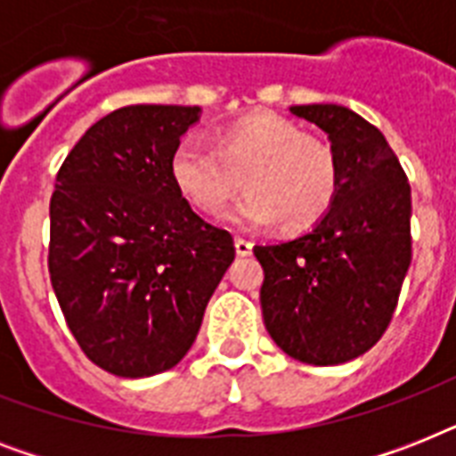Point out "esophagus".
Masks as SVG:
<instances>
[{"label": "esophagus", "mask_w": 456, "mask_h": 456, "mask_svg": "<svg viewBox=\"0 0 456 456\" xmlns=\"http://www.w3.org/2000/svg\"><path fill=\"white\" fill-rule=\"evenodd\" d=\"M234 246H236V256L246 257V256H250V253H253V243L246 241V239H241V236H236Z\"/></svg>", "instance_id": "34e87169"}]
</instances>
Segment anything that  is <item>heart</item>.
Wrapping results in <instances>:
<instances>
[{"instance_id":"heart-1","label":"heart","mask_w":456,"mask_h":456,"mask_svg":"<svg viewBox=\"0 0 456 456\" xmlns=\"http://www.w3.org/2000/svg\"><path fill=\"white\" fill-rule=\"evenodd\" d=\"M170 179L199 213L217 215L239 189L250 191L229 210L241 227L305 232L324 220L338 199L340 165L333 146L310 137L289 118H246L220 132L217 144L179 139Z\"/></svg>"}]
</instances>
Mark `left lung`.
I'll return each mask as SVG.
<instances>
[{
    "instance_id": "1",
    "label": "left lung",
    "mask_w": 456,
    "mask_h": 456,
    "mask_svg": "<svg viewBox=\"0 0 456 456\" xmlns=\"http://www.w3.org/2000/svg\"><path fill=\"white\" fill-rule=\"evenodd\" d=\"M291 113L329 134L340 165L338 199L310 234L256 246L260 305L286 354L314 367L343 364L379 343L411 263V193L386 137L333 103Z\"/></svg>"
}]
</instances>
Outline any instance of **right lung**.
<instances>
[{"label":"right lung","mask_w":456,"mask_h":456,"mask_svg":"<svg viewBox=\"0 0 456 456\" xmlns=\"http://www.w3.org/2000/svg\"><path fill=\"white\" fill-rule=\"evenodd\" d=\"M199 106H125L68 153L49 203V277L96 367L144 379L177 364L236 256L227 229L193 213L170 156Z\"/></svg>","instance_id":"1"}]
</instances>
